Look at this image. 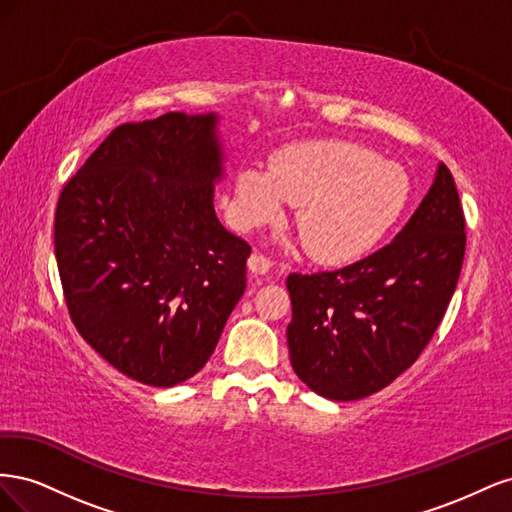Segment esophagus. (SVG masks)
<instances>
[{
    "instance_id": "obj_1",
    "label": "esophagus",
    "mask_w": 512,
    "mask_h": 512,
    "mask_svg": "<svg viewBox=\"0 0 512 512\" xmlns=\"http://www.w3.org/2000/svg\"><path fill=\"white\" fill-rule=\"evenodd\" d=\"M247 269H250L254 275H265L271 271V260L262 254H252L247 258Z\"/></svg>"
}]
</instances>
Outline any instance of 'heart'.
Listing matches in <instances>:
<instances>
[{
  "mask_svg": "<svg viewBox=\"0 0 512 512\" xmlns=\"http://www.w3.org/2000/svg\"><path fill=\"white\" fill-rule=\"evenodd\" d=\"M412 196L406 168L348 141H312L277 151L271 168L243 166L235 183V218L243 228L277 222L297 207L309 256L342 265L367 254Z\"/></svg>",
  "mask_w": 512,
  "mask_h": 512,
  "instance_id": "obj_1",
  "label": "heart"
}]
</instances>
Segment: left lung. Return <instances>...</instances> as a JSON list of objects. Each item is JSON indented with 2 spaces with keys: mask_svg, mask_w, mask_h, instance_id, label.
Returning <instances> with one entry per match:
<instances>
[{
  "mask_svg": "<svg viewBox=\"0 0 512 512\" xmlns=\"http://www.w3.org/2000/svg\"><path fill=\"white\" fill-rule=\"evenodd\" d=\"M466 220L455 179L438 166L397 237L337 271L290 273V363L314 393L354 401L382 391L418 359L455 292Z\"/></svg>",
  "mask_w": 512,
  "mask_h": 512,
  "instance_id": "obj_1",
  "label": "left lung"
}]
</instances>
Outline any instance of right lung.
<instances>
[{"mask_svg": "<svg viewBox=\"0 0 512 512\" xmlns=\"http://www.w3.org/2000/svg\"><path fill=\"white\" fill-rule=\"evenodd\" d=\"M218 115L123 123L59 194L55 256L76 331L149 386L192 378L245 290L252 247L213 209Z\"/></svg>", "mask_w": 512, "mask_h": 512, "instance_id": "obj_1", "label": "right lung"}]
</instances>
